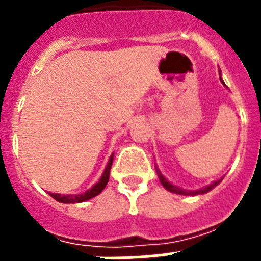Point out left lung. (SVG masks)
Segmentation results:
<instances>
[{
  "instance_id": "left-lung-1",
  "label": "left lung",
  "mask_w": 261,
  "mask_h": 261,
  "mask_svg": "<svg viewBox=\"0 0 261 261\" xmlns=\"http://www.w3.org/2000/svg\"><path fill=\"white\" fill-rule=\"evenodd\" d=\"M221 83L225 85V83H223L222 80H221ZM155 172H157V176H159L160 181H161V184L164 186V188L169 191V192H173V194H177V195H192V196H194V195L206 194V192L211 191L215 186H218L219 182L222 181V178H219V180H217V181H214V182H211L210 186L204 187V188H200V190H196V191H187V190H182V188H180V187H177V186H173L171 181H168L167 178L164 177L163 173L160 172V169L157 167H155Z\"/></svg>"
}]
</instances>
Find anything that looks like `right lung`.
<instances>
[{"label":"right lung","mask_w":261,"mask_h":261,"mask_svg":"<svg viewBox=\"0 0 261 261\" xmlns=\"http://www.w3.org/2000/svg\"><path fill=\"white\" fill-rule=\"evenodd\" d=\"M112 161H114V153L111 154L110 160H108V164H107L106 169H104V172H102L100 180H98V181L96 182L92 188H89L87 192L79 194V195L50 194V196L51 198H54L55 200L59 203H81V202H85V200H89V199L94 198V196H97V195L100 194L104 188H106L107 182H108V180H110V171H111V167H112Z\"/></svg>","instance_id":"1"}]
</instances>
